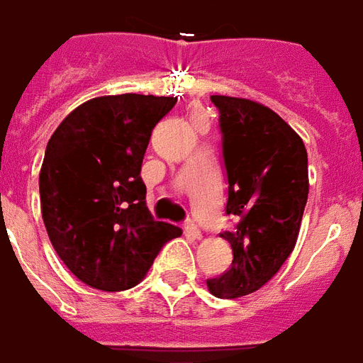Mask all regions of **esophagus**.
Here are the masks:
<instances>
[{
	"label": "esophagus",
	"instance_id": "esophagus-1",
	"mask_svg": "<svg viewBox=\"0 0 363 363\" xmlns=\"http://www.w3.org/2000/svg\"><path fill=\"white\" fill-rule=\"evenodd\" d=\"M185 233L187 235H191L193 239H201L203 237V233H201V230H199V225L193 220H189V222L185 223Z\"/></svg>",
	"mask_w": 363,
	"mask_h": 363
}]
</instances>
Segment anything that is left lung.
Returning <instances> with one entry per match:
<instances>
[{"mask_svg":"<svg viewBox=\"0 0 363 363\" xmlns=\"http://www.w3.org/2000/svg\"><path fill=\"white\" fill-rule=\"evenodd\" d=\"M211 101L220 113L225 214L237 223L222 233L233 250L231 268L206 285L218 298H239L266 285L295 249L308 201V155L272 108L225 95Z\"/></svg>","mask_w":363,"mask_h":363,"instance_id":"left-lung-1","label":"left lung"}]
</instances>
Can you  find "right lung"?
Listing matches in <instances>:
<instances>
[{
	"label": "right lung",
	"mask_w": 363,
	"mask_h": 363,
	"mask_svg": "<svg viewBox=\"0 0 363 363\" xmlns=\"http://www.w3.org/2000/svg\"><path fill=\"white\" fill-rule=\"evenodd\" d=\"M176 97L124 94L84 103L62 120L40 172L42 218L53 249L86 285L126 291L182 230L147 208L141 164L152 128Z\"/></svg>",
	"instance_id": "obj_1"
}]
</instances>
